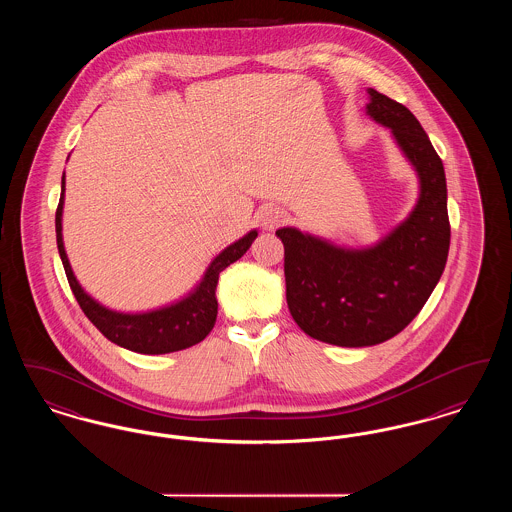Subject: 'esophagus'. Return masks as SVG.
<instances>
[{
  "label": "esophagus",
  "instance_id": "esophagus-1",
  "mask_svg": "<svg viewBox=\"0 0 512 512\" xmlns=\"http://www.w3.org/2000/svg\"><path fill=\"white\" fill-rule=\"evenodd\" d=\"M286 211L284 209H278V207H267L263 213H261V224L265 230H274L278 228L280 224L286 222Z\"/></svg>",
  "mask_w": 512,
  "mask_h": 512
}]
</instances>
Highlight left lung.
I'll return each instance as SVG.
<instances>
[{
    "mask_svg": "<svg viewBox=\"0 0 512 512\" xmlns=\"http://www.w3.org/2000/svg\"><path fill=\"white\" fill-rule=\"evenodd\" d=\"M368 96L366 113L390 128L418 174L411 215L365 249L338 247L297 228L276 230L293 320L307 336L340 347L397 336L434 292L451 240L445 171L428 134L405 105L372 88Z\"/></svg>",
    "mask_w": 512,
    "mask_h": 512,
    "instance_id": "obj_1",
    "label": "left lung"
}]
</instances>
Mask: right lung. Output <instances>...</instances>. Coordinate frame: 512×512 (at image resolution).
<instances>
[{
  "mask_svg": "<svg viewBox=\"0 0 512 512\" xmlns=\"http://www.w3.org/2000/svg\"><path fill=\"white\" fill-rule=\"evenodd\" d=\"M63 203H65V174L61 180V199L55 213L57 249L65 267L69 286L73 290L80 309L107 340L136 353L163 355V353L192 347L195 343L207 338V334L215 326L217 313H219V303L215 297L219 274L224 268L236 263L240 257H244L245 251L257 238V230L247 232L242 240L220 251L219 255L213 259V263L205 270V276L201 278L197 288L188 297L172 303L169 307H161L147 313H117L103 307L94 297L84 292L73 274V268L65 253L63 234H61Z\"/></svg>",
  "mask_w": 512,
  "mask_h": 512,
  "instance_id": "obj_1",
  "label": "right lung"
}]
</instances>
